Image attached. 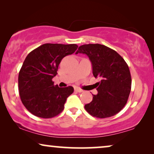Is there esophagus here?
I'll return each mask as SVG.
<instances>
[{"instance_id": "34e87169", "label": "esophagus", "mask_w": 154, "mask_h": 154, "mask_svg": "<svg viewBox=\"0 0 154 154\" xmlns=\"http://www.w3.org/2000/svg\"><path fill=\"white\" fill-rule=\"evenodd\" d=\"M75 91H76L78 92H83V90L81 89V88H75Z\"/></svg>"}]
</instances>
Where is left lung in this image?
Here are the masks:
<instances>
[{"label": "left lung", "instance_id": "obj_1", "mask_svg": "<svg viewBox=\"0 0 154 154\" xmlns=\"http://www.w3.org/2000/svg\"><path fill=\"white\" fill-rule=\"evenodd\" d=\"M79 53L87 54L94 76L100 79L97 83L98 93L92 94V102L85 105V110L99 119L116 115L125 106L131 90V75L127 63L115 50L97 43L80 46L75 52Z\"/></svg>", "mask_w": 154, "mask_h": 154}]
</instances>
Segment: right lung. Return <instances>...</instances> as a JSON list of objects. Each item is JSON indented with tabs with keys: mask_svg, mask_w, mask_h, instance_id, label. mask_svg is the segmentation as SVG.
I'll list each match as a JSON object with an SVG mask.
<instances>
[{
	"mask_svg": "<svg viewBox=\"0 0 154 154\" xmlns=\"http://www.w3.org/2000/svg\"><path fill=\"white\" fill-rule=\"evenodd\" d=\"M76 44L45 43L29 52L18 76L19 93L29 112L43 119L53 118L62 112L73 88H59L52 79L64 57L77 50Z\"/></svg>",
	"mask_w": 154,
	"mask_h": 154,
	"instance_id": "1",
	"label": "right lung"
}]
</instances>
